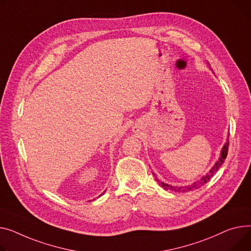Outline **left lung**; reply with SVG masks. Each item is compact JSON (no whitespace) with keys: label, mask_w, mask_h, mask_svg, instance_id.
Instances as JSON below:
<instances>
[{"label":"left lung","mask_w":251,"mask_h":251,"mask_svg":"<svg viewBox=\"0 0 251 251\" xmlns=\"http://www.w3.org/2000/svg\"><path fill=\"white\" fill-rule=\"evenodd\" d=\"M228 147H229V139L227 140V142L225 143V145L223 146V149L221 151V156L219 157V160L215 163V165L213 166V169L209 172L208 175L204 176L201 179H199L198 181L192 183L190 186H182V187H174V186H170L168 183H164L162 181H160L159 179L156 178V181H158V183L160 185L161 188H163L164 190H169L172 192H176V193H187V192H192L195 190H198L199 188H201L202 186H204L206 182H208L210 180V178L213 176L214 173L218 171V169L223 164L224 160L226 159L227 153H228Z\"/></svg>","instance_id":"8db88e82"}]
</instances>
